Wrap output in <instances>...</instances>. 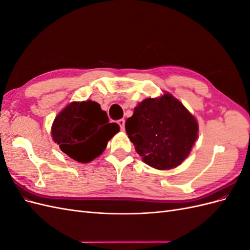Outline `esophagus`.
I'll return each instance as SVG.
<instances>
[{
	"mask_svg": "<svg viewBox=\"0 0 250 250\" xmlns=\"http://www.w3.org/2000/svg\"><path fill=\"white\" fill-rule=\"evenodd\" d=\"M118 124L120 125L121 130L124 131V130H125V120H124V119H121V120H119V121H118Z\"/></svg>",
	"mask_w": 250,
	"mask_h": 250,
	"instance_id": "34e87169",
	"label": "esophagus"
}]
</instances>
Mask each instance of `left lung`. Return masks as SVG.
Listing matches in <instances>:
<instances>
[{
    "label": "left lung",
    "mask_w": 250,
    "mask_h": 250,
    "mask_svg": "<svg viewBox=\"0 0 250 250\" xmlns=\"http://www.w3.org/2000/svg\"><path fill=\"white\" fill-rule=\"evenodd\" d=\"M125 128L142 161L157 170L178 167L191 153L199 129L196 118L167 92L140 102Z\"/></svg>",
    "instance_id": "8db88e82"
}]
</instances>
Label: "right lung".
Returning a JSON list of instances; mask_svg holds the SVG:
<instances>
[{"mask_svg": "<svg viewBox=\"0 0 250 250\" xmlns=\"http://www.w3.org/2000/svg\"><path fill=\"white\" fill-rule=\"evenodd\" d=\"M120 131L107 113L92 100L73 101L52 124L51 135L60 150L74 161L86 164L102 154L107 142Z\"/></svg>", "mask_w": 250, "mask_h": 250, "instance_id": "obj_1", "label": "right lung"}]
</instances>
